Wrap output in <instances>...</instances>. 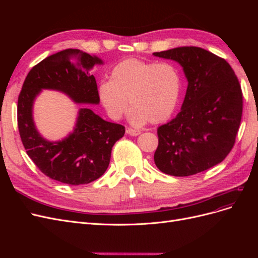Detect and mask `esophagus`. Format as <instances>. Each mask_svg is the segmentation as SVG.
I'll use <instances>...</instances> for the list:
<instances>
[{
	"label": "esophagus",
	"mask_w": 258,
	"mask_h": 258,
	"mask_svg": "<svg viewBox=\"0 0 258 258\" xmlns=\"http://www.w3.org/2000/svg\"><path fill=\"white\" fill-rule=\"evenodd\" d=\"M126 132L129 136H132V137H137L139 135H141V131L138 129H132V128H127Z\"/></svg>",
	"instance_id": "esophagus-1"
}]
</instances>
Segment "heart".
<instances>
[{
  "label": "heart",
  "instance_id": "obj_1",
  "mask_svg": "<svg viewBox=\"0 0 258 258\" xmlns=\"http://www.w3.org/2000/svg\"><path fill=\"white\" fill-rule=\"evenodd\" d=\"M179 92L181 77L174 66L136 58L117 63L108 82L101 83L98 88L101 103L113 119L121 118L127 112L129 100V117L135 124L168 119L175 110Z\"/></svg>",
  "mask_w": 258,
  "mask_h": 258
}]
</instances>
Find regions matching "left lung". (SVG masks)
<instances>
[{
	"mask_svg": "<svg viewBox=\"0 0 258 258\" xmlns=\"http://www.w3.org/2000/svg\"><path fill=\"white\" fill-rule=\"evenodd\" d=\"M154 56L183 67L187 86L182 110L157 129L155 165L173 176H189L222 162L232 150L242 117L241 86L225 59L184 46Z\"/></svg>",
	"mask_w": 258,
	"mask_h": 258,
	"instance_id": "left-lung-1",
	"label": "left lung"
}]
</instances>
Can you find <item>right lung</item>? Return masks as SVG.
<instances>
[{
    "mask_svg": "<svg viewBox=\"0 0 258 258\" xmlns=\"http://www.w3.org/2000/svg\"><path fill=\"white\" fill-rule=\"evenodd\" d=\"M95 64H102V60L80 49L53 53L30 70L18 97V129L28 156L45 175L69 185L88 184L103 175L124 127L103 120L90 108H81L72 134L49 142L35 128L33 102L42 89H53L76 103L98 104L97 82L89 73Z\"/></svg>",
    "mask_w": 258,
    "mask_h": 258,
    "instance_id": "right-lung-1",
    "label": "right lung"
}]
</instances>
